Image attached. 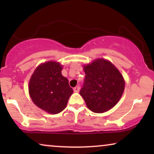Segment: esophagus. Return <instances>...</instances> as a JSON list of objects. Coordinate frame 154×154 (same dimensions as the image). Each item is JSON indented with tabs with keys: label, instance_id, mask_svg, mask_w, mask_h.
Wrapping results in <instances>:
<instances>
[{
	"label": "esophagus",
	"instance_id": "34e87169",
	"mask_svg": "<svg viewBox=\"0 0 154 154\" xmlns=\"http://www.w3.org/2000/svg\"><path fill=\"white\" fill-rule=\"evenodd\" d=\"M73 91L75 92H79L80 91V87L79 86H75V87L73 88Z\"/></svg>",
	"mask_w": 154,
	"mask_h": 154
}]
</instances>
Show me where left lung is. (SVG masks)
<instances>
[{
    "label": "left lung",
    "instance_id": "8db88e82",
    "mask_svg": "<svg viewBox=\"0 0 154 154\" xmlns=\"http://www.w3.org/2000/svg\"><path fill=\"white\" fill-rule=\"evenodd\" d=\"M85 73L80 94L94 113L110 110L119 102L125 88L123 75L110 62L102 59L84 66Z\"/></svg>",
    "mask_w": 154,
    "mask_h": 154
}]
</instances>
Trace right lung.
<instances>
[{
  "label": "right lung",
  "instance_id": "right-lung-1",
  "mask_svg": "<svg viewBox=\"0 0 154 154\" xmlns=\"http://www.w3.org/2000/svg\"><path fill=\"white\" fill-rule=\"evenodd\" d=\"M62 69L58 62L43 63L37 67L29 81V94L33 103L52 114L66 108L73 92L68 79L62 75Z\"/></svg>",
  "mask_w": 154,
  "mask_h": 154
}]
</instances>
